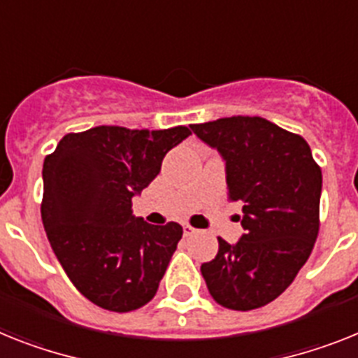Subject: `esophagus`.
<instances>
[{
	"label": "esophagus",
	"mask_w": 358,
	"mask_h": 358,
	"mask_svg": "<svg viewBox=\"0 0 358 358\" xmlns=\"http://www.w3.org/2000/svg\"><path fill=\"white\" fill-rule=\"evenodd\" d=\"M194 233H196V229H194L193 225L184 224V235H185V236H191V235H194Z\"/></svg>",
	"instance_id": "esophagus-1"
}]
</instances>
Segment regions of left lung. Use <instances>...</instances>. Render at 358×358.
Returning <instances> with one entry per match:
<instances>
[{"label": "left lung", "mask_w": 358, "mask_h": 358, "mask_svg": "<svg viewBox=\"0 0 358 358\" xmlns=\"http://www.w3.org/2000/svg\"><path fill=\"white\" fill-rule=\"evenodd\" d=\"M191 131L225 160L229 200L242 202L245 233L218 238L202 264L213 299L235 311L269 304L295 280L318 235L322 171L304 138L260 116L194 123Z\"/></svg>", "instance_id": "1"}]
</instances>
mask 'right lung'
Masks as SVG:
<instances>
[{
    "instance_id": "add662e5",
    "label": "right lung",
    "mask_w": 358,
    "mask_h": 358,
    "mask_svg": "<svg viewBox=\"0 0 358 358\" xmlns=\"http://www.w3.org/2000/svg\"><path fill=\"white\" fill-rule=\"evenodd\" d=\"M191 134L100 125L69 133L43 162L41 220L54 255L85 299L116 313L145 306L169 266L182 225L133 215V196Z\"/></svg>"
}]
</instances>
